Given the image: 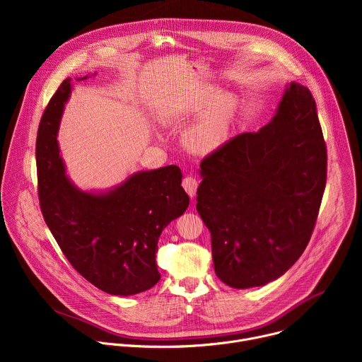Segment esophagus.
<instances>
[{"label":"esophagus","instance_id":"1","mask_svg":"<svg viewBox=\"0 0 362 362\" xmlns=\"http://www.w3.org/2000/svg\"><path fill=\"white\" fill-rule=\"evenodd\" d=\"M182 186H183V189L187 192V194H189L190 197H194V196H196L197 186H199V182H197L194 177L187 176V177H185V179H183Z\"/></svg>","mask_w":362,"mask_h":362}]
</instances>
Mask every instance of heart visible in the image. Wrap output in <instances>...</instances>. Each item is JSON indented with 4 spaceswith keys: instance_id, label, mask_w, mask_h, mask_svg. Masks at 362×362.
<instances>
[{
    "instance_id": "obj_1",
    "label": "heart",
    "mask_w": 362,
    "mask_h": 362,
    "mask_svg": "<svg viewBox=\"0 0 362 362\" xmlns=\"http://www.w3.org/2000/svg\"><path fill=\"white\" fill-rule=\"evenodd\" d=\"M203 110L205 112L186 130L185 143L197 154H211L219 150L229 137L236 115V100L215 87H206L177 106L172 117L185 119L199 115Z\"/></svg>"
}]
</instances>
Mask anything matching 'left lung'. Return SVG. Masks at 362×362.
<instances>
[{
  "label": "left lung",
  "instance_id": "obj_1",
  "mask_svg": "<svg viewBox=\"0 0 362 362\" xmlns=\"http://www.w3.org/2000/svg\"><path fill=\"white\" fill-rule=\"evenodd\" d=\"M196 209L211 232L218 278L236 289L282 276L311 239L327 183L315 100L286 84L274 119L200 163Z\"/></svg>",
  "mask_w": 362,
  "mask_h": 362
}]
</instances>
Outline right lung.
<instances>
[{
	"mask_svg": "<svg viewBox=\"0 0 362 362\" xmlns=\"http://www.w3.org/2000/svg\"><path fill=\"white\" fill-rule=\"evenodd\" d=\"M71 90V78L64 80L38 126L35 158L44 221L90 284L110 295L144 292L160 279L156 252L162 230L189 206L182 172L170 165L133 173L109 190L78 189L66 175L57 141Z\"/></svg>",
	"mask_w": 362,
	"mask_h": 362,
	"instance_id": "obj_1",
	"label": "right lung"
}]
</instances>
